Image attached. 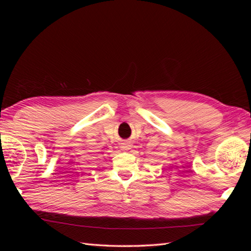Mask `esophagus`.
Listing matches in <instances>:
<instances>
[{
    "label": "esophagus",
    "instance_id": "esophagus-1",
    "mask_svg": "<svg viewBox=\"0 0 251 251\" xmlns=\"http://www.w3.org/2000/svg\"><path fill=\"white\" fill-rule=\"evenodd\" d=\"M121 148H123V150L126 151V150L130 149V146H127V144H125V146H123V147H121Z\"/></svg>",
    "mask_w": 251,
    "mask_h": 251
}]
</instances>
